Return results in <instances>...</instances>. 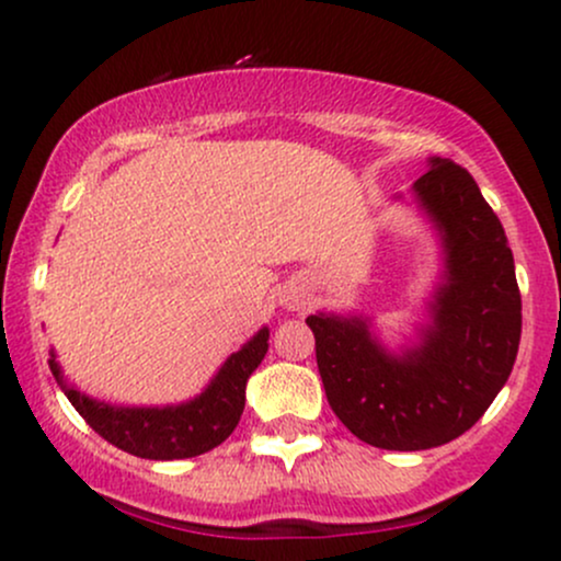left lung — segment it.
<instances>
[{"label":"left lung","instance_id":"1","mask_svg":"<svg viewBox=\"0 0 561 561\" xmlns=\"http://www.w3.org/2000/svg\"><path fill=\"white\" fill-rule=\"evenodd\" d=\"M411 186L440 237L443 272L416 340L392 351L364 313H311L327 401L358 440L385 450L443 446L485 414L523 334L514 255L478 182L430 158Z\"/></svg>","mask_w":561,"mask_h":561}]
</instances>
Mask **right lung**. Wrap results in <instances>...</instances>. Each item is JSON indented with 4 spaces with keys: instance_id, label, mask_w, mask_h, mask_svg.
Returning <instances> with one entry per match:
<instances>
[{
    "instance_id": "1",
    "label": "right lung",
    "mask_w": 561,
    "mask_h": 561,
    "mask_svg": "<svg viewBox=\"0 0 561 561\" xmlns=\"http://www.w3.org/2000/svg\"><path fill=\"white\" fill-rule=\"evenodd\" d=\"M268 351V327H261L240 351L231 353L199 396L171 405H115L89 398L62 377L55 351L49 369L73 409L96 435L139 459H192L221 446L234 433L244 409V388Z\"/></svg>"
}]
</instances>
